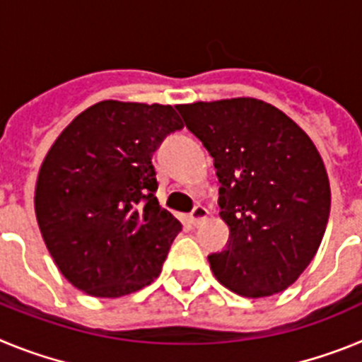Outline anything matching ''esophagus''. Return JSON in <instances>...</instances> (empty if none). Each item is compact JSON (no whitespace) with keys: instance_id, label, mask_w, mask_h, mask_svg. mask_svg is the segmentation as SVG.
I'll use <instances>...</instances> for the list:
<instances>
[{"instance_id":"1","label":"esophagus","mask_w":362,"mask_h":362,"mask_svg":"<svg viewBox=\"0 0 362 362\" xmlns=\"http://www.w3.org/2000/svg\"><path fill=\"white\" fill-rule=\"evenodd\" d=\"M206 216H209V210L204 209L203 204H196L190 212V223L192 225H199V221H203Z\"/></svg>"}]
</instances>
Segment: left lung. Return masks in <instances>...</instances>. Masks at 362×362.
Segmentation results:
<instances>
[{"mask_svg": "<svg viewBox=\"0 0 362 362\" xmlns=\"http://www.w3.org/2000/svg\"><path fill=\"white\" fill-rule=\"evenodd\" d=\"M214 158L226 248L210 254L223 286L245 297L286 290L305 272L325 235L330 183L305 130L254 98L175 107Z\"/></svg>", "mask_w": 362, "mask_h": 362, "instance_id": "left-lung-1", "label": "left lung"}]
</instances>
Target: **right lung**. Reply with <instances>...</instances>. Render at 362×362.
I'll list each match as a JSON object with an SVG mask.
<instances>
[{"instance_id": "right-lung-1", "label": "right lung", "mask_w": 362, "mask_h": 362, "mask_svg": "<svg viewBox=\"0 0 362 362\" xmlns=\"http://www.w3.org/2000/svg\"><path fill=\"white\" fill-rule=\"evenodd\" d=\"M181 129L170 105L108 99L50 146L34 206L54 263L78 290L129 296L161 274L181 223L159 206L152 156Z\"/></svg>"}]
</instances>
